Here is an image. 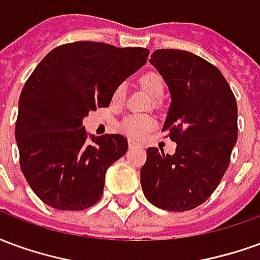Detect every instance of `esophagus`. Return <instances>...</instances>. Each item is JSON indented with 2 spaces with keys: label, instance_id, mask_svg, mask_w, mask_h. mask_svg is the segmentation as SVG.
Masks as SVG:
<instances>
[{
  "label": "esophagus",
  "instance_id": "esophagus-1",
  "mask_svg": "<svg viewBox=\"0 0 260 260\" xmlns=\"http://www.w3.org/2000/svg\"><path fill=\"white\" fill-rule=\"evenodd\" d=\"M128 145H129L131 149H134V147H142L141 145H139V143L135 141H128Z\"/></svg>",
  "mask_w": 260,
  "mask_h": 260
}]
</instances>
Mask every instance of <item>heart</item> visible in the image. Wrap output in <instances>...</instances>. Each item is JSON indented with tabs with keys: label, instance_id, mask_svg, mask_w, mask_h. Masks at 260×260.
Returning <instances> with one entry per match:
<instances>
[{
	"label": "heart",
	"instance_id": "b5f03b06",
	"mask_svg": "<svg viewBox=\"0 0 260 260\" xmlns=\"http://www.w3.org/2000/svg\"><path fill=\"white\" fill-rule=\"evenodd\" d=\"M138 83L141 85L143 90H146L150 96L156 97V99L163 96L164 89H166L161 75L157 74V72H153V71L141 75L138 78ZM124 97L125 86L122 83H119V85L114 87L111 100L115 104H119V103L124 102ZM154 125H156V121H154L153 117H149V115H129V117H126L119 122V129L122 131L126 136L141 139V138L146 135L147 132H150L154 128Z\"/></svg>",
	"mask_w": 260,
	"mask_h": 260
}]
</instances>
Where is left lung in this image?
Returning <instances> with one entry per match:
<instances>
[{"label": "left lung", "instance_id": "obj_1", "mask_svg": "<svg viewBox=\"0 0 260 260\" xmlns=\"http://www.w3.org/2000/svg\"><path fill=\"white\" fill-rule=\"evenodd\" d=\"M149 61L170 87L163 132L177 149H147L141 185L158 209L185 212L206 202L229 169L238 136L237 102L223 74L196 54L161 48Z\"/></svg>", "mask_w": 260, "mask_h": 260}]
</instances>
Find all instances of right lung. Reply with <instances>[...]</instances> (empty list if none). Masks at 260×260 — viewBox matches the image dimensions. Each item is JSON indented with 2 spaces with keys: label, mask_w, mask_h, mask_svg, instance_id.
Returning a JSON list of instances; mask_svg holds the SVG:
<instances>
[{
  "label": "right lung",
  "mask_w": 260,
  "mask_h": 260,
  "mask_svg": "<svg viewBox=\"0 0 260 260\" xmlns=\"http://www.w3.org/2000/svg\"><path fill=\"white\" fill-rule=\"evenodd\" d=\"M147 55L142 47L68 43L51 50L26 80L15 138L20 170L46 205L83 210L100 201L106 171L126 153L128 141L119 134L87 141L83 118L108 107L114 87Z\"/></svg>",
  "instance_id": "add662e5"
}]
</instances>
